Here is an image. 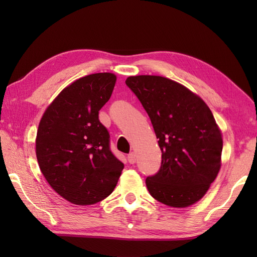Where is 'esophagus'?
Here are the masks:
<instances>
[{
    "mask_svg": "<svg viewBox=\"0 0 257 257\" xmlns=\"http://www.w3.org/2000/svg\"><path fill=\"white\" fill-rule=\"evenodd\" d=\"M128 161L132 163V165H134V163H136V161H137V157H136L135 152H132V154L128 155Z\"/></svg>",
    "mask_w": 257,
    "mask_h": 257,
    "instance_id": "esophagus-1",
    "label": "esophagus"
}]
</instances>
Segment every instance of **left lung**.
I'll list each match as a JSON object with an SVG mask.
<instances>
[{"mask_svg": "<svg viewBox=\"0 0 257 257\" xmlns=\"http://www.w3.org/2000/svg\"><path fill=\"white\" fill-rule=\"evenodd\" d=\"M125 84L149 114L162 151L159 172L146 179L149 193L171 207L193 205L222 165V133L209 106L185 86L162 76H129Z\"/></svg>", "mask_w": 257, "mask_h": 257, "instance_id": "obj_1", "label": "left lung"}]
</instances>
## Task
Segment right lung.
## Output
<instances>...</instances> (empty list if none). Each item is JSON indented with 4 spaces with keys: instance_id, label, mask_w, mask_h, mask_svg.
Wrapping results in <instances>:
<instances>
[{
    "instance_id": "obj_1",
    "label": "right lung",
    "mask_w": 257,
    "mask_h": 257,
    "mask_svg": "<svg viewBox=\"0 0 257 257\" xmlns=\"http://www.w3.org/2000/svg\"><path fill=\"white\" fill-rule=\"evenodd\" d=\"M117 76L87 75L59 92L43 113L35 139L38 166L53 190L70 203L90 205L116 188L123 163L109 149L98 111Z\"/></svg>"
}]
</instances>
